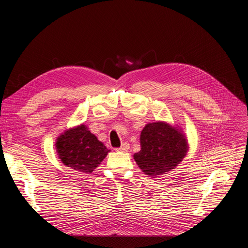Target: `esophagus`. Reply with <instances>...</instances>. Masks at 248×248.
<instances>
[{
  "mask_svg": "<svg viewBox=\"0 0 248 248\" xmlns=\"http://www.w3.org/2000/svg\"><path fill=\"white\" fill-rule=\"evenodd\" d=\"M129 149V144L128 143H124L121 147L116 148V151H120V152H126Z\"/></svg>",
  "mask_w": 248,
  "mask_h": 248,
  "instance_id": "esophagus-1",
  "label": "esophagus"
}]
</instances>
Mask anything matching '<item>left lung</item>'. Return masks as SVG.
Returning a JSON list of instances; mask_svg holds the SVG:
<instances>
[{"mask_svg": "<svg viewBox=\"0 0 248 248\" xmlns=\"http://www.w3.org/2000/svg\"><path fill=\"white\" fill-rule=\"evenodd\" d=\"M140 145L133 158L141 170L154 178L174 169L188 150L182 130L165 122L147 124L141 131Z\"/></svg>", "mask_w": 248, "mask_h": 248, "instance_id": "8db88e82", "label": "left lung"}]
</instances>
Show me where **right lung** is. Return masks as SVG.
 Here are the masks:
<instances>
[{
    "label": "right lung",
    "mask_w": 248,
    "mask_h": 248,
    "mask_svg": "<svg viewBox=\"0 0 248 248\" xmlns=\"http://www.w3.org/2000/svg\"><path fill=\"white\" fill-rule=\"evenodd\" d=\"M56 149L63 165L82 173L92 172L110 152L84 124L62 133Z\"/></svg>",
    "instance_id": "1"
}]
</instances>
